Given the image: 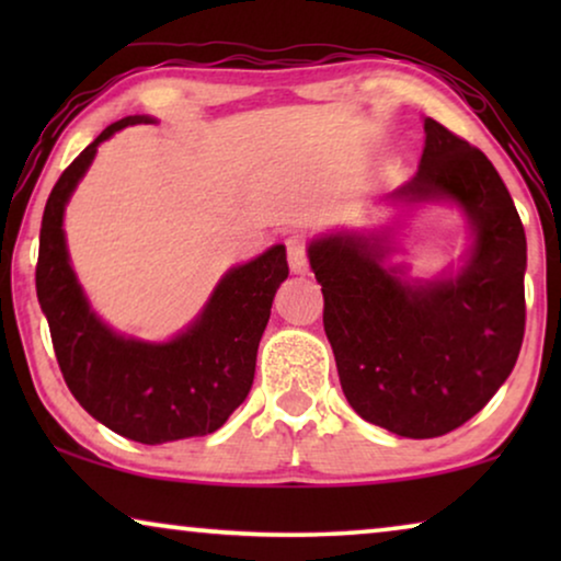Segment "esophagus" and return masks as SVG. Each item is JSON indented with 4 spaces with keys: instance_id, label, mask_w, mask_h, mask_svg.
Returning <instances> with one entry per match:
<instances>
[{
    "instance_id": "obj_1",
    "label": "esophagus",
    "mask_w": 561,
    "mask_h": 561,
    "mask_svg": "<svg viewBox=\"0 0 561 561\" xmlns=\"http://www.w3.org/2000/svg\"><path fill=\"white\" fill-rule=\"evenodd\" d=\"M286 250H288V265L294 273H309V242H306L304 234H290L286 240Z\"/></svg>"
}]
</instances>
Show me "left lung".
Returning <instances> with one entry per match:
<instances>
[{
    "instance_id": "obj_1",
    "label": "left lung",
    "mask_w": 561,
    "mask_h": 561,
    "mask_svg": "<svg viewBox=\"0 0 561 561\" xmlns=\"http://www.w3.org/2000/svg\"><path fill=\"white\" fill-rule=\"evenodd\" d=\"M419 171L390 202L449 198L470 219L462 271L411 283L386 267L382 237L329 234L309 248L324 332L352 409L409 439L470 421L516 365L526 329V232L485 152L424 119Z\"/></svg>"
}]
</instances>
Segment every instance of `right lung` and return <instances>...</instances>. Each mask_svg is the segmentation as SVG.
Here are the masks:
<instances>
[{
	"label": "right lung",
	"instance_id": "1",
	"mask_svg": "<svg viewBox=\"0 0 561 561\" xmlns=\"http://www.w3.org/2000/svg\"><path fill=\"white\" fill-rule=\"evenodd\" d=\"M150 117L114 122L60 173L43 211L35 288L53 350L76 401L114 434L140 444L206 436L248 398L273 296L288 278L286 248L229 271L202 317L175 340L150 344L114 334L89 309L68 263L64 209L99 142Z\"/></svg>",
	"mask_w": 561,
	"mask_h": 561
}]
</instances>
